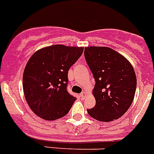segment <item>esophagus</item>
I'll return each mask as SVG.
<instances>
[{"instance_id": "1", "label": "esophagus", "mask_w": 154, "mask_h": 154, "mask_svg": "<svg viewBox=\"0 0 154 154\" xmlns=\"http://www.w3.org/2000/svg\"><path fill=\"white\" fill-rule=\"evenodd\" d=\"M86 96H87V92H82V93L80 94V97H81L82 99H85V97H86Z\"/></svg>"}]
</instances>
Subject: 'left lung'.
Segmentation results:
<instances>
[{"instance_id":"8db88e82","label":"left lung","mask_w":154,"mask_h":154,"mask_svg":"<svg viewBox=\"0 0 154 154\" xmlns=\"http://www.w3.org/2000/svg\"><path fill=\"white\" fill-rule=\"evenodd\" d=\"M84 55L96 81L92 90L96 106L87 112L102 122L119 119L135 96L137 77L133 66L123 55L108 47H86Z\"/></svg>"}]
</instances>
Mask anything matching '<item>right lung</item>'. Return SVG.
<instances>
[{"mask_svg": "<svg viewBox=\"0 0 154 154\" xmlns=\"http://www.w3.org/2000/svg\"><path fill=\"white\" fill-rule=\"evenodd\" d=\"M83 49L55 45L31 55L23 73V89L35 115L45 120H55L69 112L76 98L67 91L68 72Z\"/></svg>", "mask_w": 154, "mask_h": 154, "instance_id": "add662e5", "label": "right lung"}]
</instances>
